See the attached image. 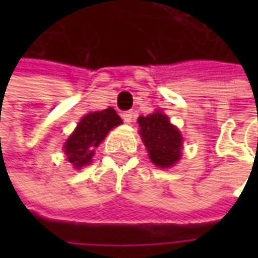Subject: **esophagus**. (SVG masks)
Returning <instances> with one entry per match:
<instances>
[{"mask_svg": "<svg viewBox=\"0 0 258 258\" xmlns=\"http://www.w3.org/2000/svg\"><path fill=\"white\" fill-rule=\"evenodd\" d=\"M122 119H123L126 123H131V122L134 120V112H131V110L123 112V113H122Z\"/></svg>", "mask_w": 258, "mask_h": 258, "instance_id": "esophagus-1", "label": "esophagus"}]
</instances>
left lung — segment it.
<instances>
[{
    "label": "left lung",
    "mask_w": 258,
    "mask_h": 258,
    "mask_svg": "<svg viewBox=\"0 0 258 258\" xmlns=\"http://www.w3.org/2000/svg\"><path fill=\"white\" fill-rule=\"evenodd\" d=\"M141 136L149 152V158L159 168H169L181 158L182 136L169 123V119L161 112H155L138 119Z\"/></svg>",
    "instance_id": "obj_1"
}]
</instances>
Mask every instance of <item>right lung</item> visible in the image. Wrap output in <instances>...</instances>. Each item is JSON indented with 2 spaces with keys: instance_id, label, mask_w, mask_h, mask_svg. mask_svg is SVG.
I'll return each instance as SVG.
<instances>
[{
  "instance_id": "add662e5",
  "label": "right lung",
  "mask_w": 258,
  "mask_h": 258,
  "mask_svg": "<svg viewBox=\"0 0 258 258\" xmlns=\"http://www.w3.org/2000/svg\"><path fill=\"white\" fill-rule=\"evenodd\" d=\"M120 123V116L112 107L86 114L64 144L67 161L75 168L90 164L94 148L99 146L110 129Z\"/></svg>"
}]
</instances>
